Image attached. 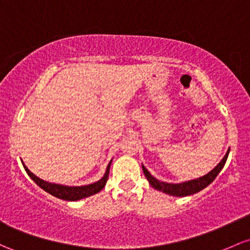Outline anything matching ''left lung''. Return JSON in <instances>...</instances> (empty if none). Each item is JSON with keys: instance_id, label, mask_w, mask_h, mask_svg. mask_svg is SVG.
I'll list each match as a JSON object with an SVG mask.
<instances>
[{"instance_id": "1", "label": "left lung", "mask_w": 250, "mask_h": 250, "mask_svg": "<svg viewBox=\"0 0 250 250\" xmlns=\"http://www.w3.org/2000/svg\"><path fill=\"white\" fill-rule=\"evenodd\" d=\"M229 152H230V148L227 150L226 155H224V158L222 159L221 163H219L215 168L211 169L208 174L203 175L201 178H197V179L188 180V182L179 183V184L165 183V182H161V180H158L156 178L153 177L149 172H148V169L144 165H142V169H144V173L146 175L147 180L149 182L150 185H152V188H154L155 190L161 191L164 192V193H167L169 194V196H174V197L191 196V194H194L197 193V192L202 191L203 188L209 186L210 184L215 180V178L217 177L219 172L222 171V168H223L224 165H226V161L228 159V155H229Z\"/></svg>"}]
</instances>
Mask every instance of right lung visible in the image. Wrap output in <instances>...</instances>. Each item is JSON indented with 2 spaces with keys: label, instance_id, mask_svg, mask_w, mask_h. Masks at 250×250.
Returning <instances> with one entry per match:
<instances>
[{
  "label": "right lung",
  "instance_id": "add662e5",
  "mask_svg": "<svg viewBox=\"0 0 250 250\" xmlns=\"http://www.w3.org/2000/svg\"><path fill=\"white\" fill-rule=\"evenodd\" d=\"M22 161V160H21ZM111 161L109 163V165L106 166L105 173L100 180L97 182L89 184V185H84V186H66V185H60V184H54V183H49L46 182V180L40 179L39 177H37L35 174H33L27 166L22 163V165L26 169L27 174L32 178V180L37 184L38 186H40L43 191H46L47 193L52 194V196L57 197V198L62 199V201H70V202H76V201H81V199L86 198V197L92 196V194L98 193L101 190H103V188L105 186L106 180H108L109 177V171H110V165Z\"/></svg>",
  "mask_w": 250,
  "mask_h": 250
}]
</instances>
